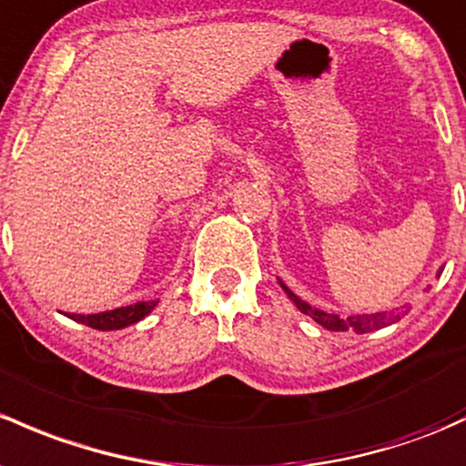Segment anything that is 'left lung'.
<instances>
[{"label": "left lung", "mask_w": 466, "mask_h": 466, "mask_svg": "<svg viewBox=\"0 0 466 466\" xmlns=\"http://www.w3.org/2000/svg\"><path fill=\"white\" fill-rule=\"evenodd\" d=\"M440 272H442V268H440ZM279 283H281V288L286 290V295L292 299V303H295L303 315L312 317V319L319 323V326H323L326 330H332V332L355 330L357 335H364V332H373V330H380V328L390 326V323L400 321V317L404 315V312H400V308H395V310H390V312H375V315H352V317H346V319H341L339 315H330V312L317 310V308H312L310 303H306L303 299H299L295 292L286 286V283L283 281H279Z\"/></svg>", "instance_id": "8db88e82"}]
</instances>
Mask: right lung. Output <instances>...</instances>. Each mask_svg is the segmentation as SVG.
I'll use <instances>...</instances> for the list:
<instances>
[{
  "label": "right lung",
  "mask_w": 466,
  "mask_h": 466,
  "mask_svg": "<svg viewBox=\"0 0 466 466\" xmlns=\"http://www.w3.org/2000/svg\"><path fill=\"white\" fill-rule=\"evenodd\" d=\"M158 301H138L134 306H122L116 308V310L106 312H96V315H71L68 312V319L80 321L85 326L96 328V330H120V328L131 326V323L145 319L151 310L156 308Z\"/></svg>",
  "instance_id": "obj_1"
}]
</instances>
